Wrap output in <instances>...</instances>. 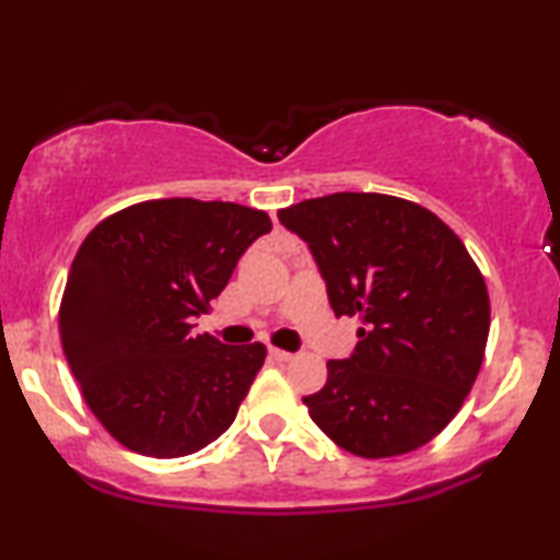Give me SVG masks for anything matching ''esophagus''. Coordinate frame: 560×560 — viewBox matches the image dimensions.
<instances>
[{"label":"esophagus","mask_w":560,"mask_h":560,"mask_svg":"<svg viewBox=\"0 0 560 560\" xmlns=\"http://www.w3.org/2000/svg\"><path fill=\"white\" fill-rule=\"evenodd\" d=\"M271 357H273L276 362H289L294 354L292 352H284V349H271Z\"/></svg>","instance_id":"34e87169"}]
</instances>
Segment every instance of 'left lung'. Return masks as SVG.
<instances>
[{
  "instance_id": "left-lung-1",
  "label": "left lung",
  "mask_w": 560,
  "mask_h": 560,
  "mask_svg": "<svg viewBox=\"0 0 560 560\" xmlns=\"http://www.w3.org/2000/svg\"><path fill=\"white\" fill-rule=\"evenodd\" d=\"M307 242L336 318L357 315L354 354L328 360L305 396L336 446L386 459L425 446L454 420L490 331L485 279L454 229L412 200L334 192L281 208Z\"/></svg>"
}]
</instances>
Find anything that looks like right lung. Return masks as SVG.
I'll return each instance as SVG.
<instances>
[{
	"label": "right lung",
	"mask_w": 560,
	"mask_h": 560,
	"mask_svg": "<svg viewBox=\"0 0 560 560\" xmlns=\"http://www.w3.org/2000/svg\"><path fill=\"white\" fill-rule=\"evenodd\" d=\"M266 232L258 208L161 198L106 215L83 240L59 334L85 404L125 448L177 459L234 422L266 347H226L192 320Z\"/></svg>",
	"instance_id": "obj_1"
}]
</instances>
